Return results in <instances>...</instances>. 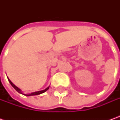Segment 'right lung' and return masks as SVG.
<instances>
[{
  "label": "right lung",
  "mask_w": 120,
  "mask_h": 120,
  "mask_svg": "<svg viewBox=\"0 0 120 120\" xmlns=\"http://www.w3.org/2000/svg\"><path fill=\"white\" fill-rule=\"evenodd\" d=\"M8 81L10 82V83L11 84L12 86V87H14V88H15V90H16V91H17L19 92V93H20V94H22V93L21 92V90H20V89H19V87H17L16 85H14V84H13V83H12L11 82V81L10 80V79H9L8 78ZM49 87H48L47 88H46L45 90H42V91H37V92H34V93H32V94H24V95H26V96H30V95H39V94H43V93H44V92H45L46 91H47V90H49Z\"/></svg>",
  "instance_id": "right-lung-1"
}]
</instances>
